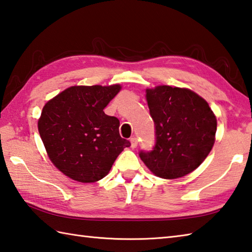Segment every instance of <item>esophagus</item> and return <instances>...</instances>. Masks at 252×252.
<instances>
[{"instance_id": "esophagus-1", "label": "esophagus", "mask_w": 252, "mask_h": 252, "mask_svg": "<svg viewBox=\"0 0 252 252\" xmlns=\"http://www.w3.org/2000/svg\"><path fill=\"white\" fill-rule=\"evenodd\" d=\"M130 143H131V148H136L138 146V139L136 137L130 138Z\"/></svg>"}]
</instances>
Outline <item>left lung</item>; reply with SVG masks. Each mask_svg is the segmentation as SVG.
Instances as JSON below:
<instances>
[{"mask_svg":"<svg viewBox=\"0 0 252 252\" xmlns=\"http://www.w3.org/2000/svg\"><path fill=\"white\" fill-rule=\"evenodd\" d=\"M155 122L156 143L139 157L157 176L173 179L187 175L211 151L217 119L208 102L193 91L158 86L147 90Z\"/></svg>","mask_w":252,"mask_h":252,"instance_id":"8db88e82","label":"left lung"}]
</instances>
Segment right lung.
<instances>
[{"label":"right lung","instance_id":"right-lung-1","mask_svg":"<svg viewBox=\"0 0 252 252\" xmlns=\"http://www.w3.org/2000/svg\"><path fill=\"white\" fill-rule=\"evenodd\" d=\"M120 85L76 86L44 105L38 128L50 160L66 176L94 183L107 175L130 142L120 135V121L104 113Z\"/></svg>","mask_w":252,"mask_h":252}]
</instances>
